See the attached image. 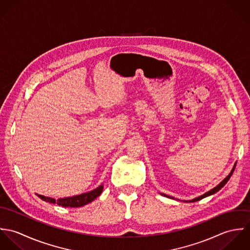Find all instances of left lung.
<instances>
[{
  "instance_id": "8db88e82",
  "label": "left lung",
  "mask_w": 250,
  "mask_h": 250,
  "mask_svg": "<svg viewBox=\"0 0 250 250\" xmlns=\"http://www.w3.org/2000/svg\"><path fill=\"white\" fill-rule=\"evenodd\" d=\"M236 167V166H235ZM235 167H233V169H232V171H231V173L226 177V178L224 179L219 185H217L215 188H214L213 189H211L210 191H208V192H206L205 194H203V195H201V196H199V197H197V198H195V199H192L191 201L192 202H195V201H198V200H200V199H202V198H204V197H207V196H209V195H212V194H214L215 192H217L221 188H223L224 186H225V184L228 182V180L230 179V177L232 176V174H233V172H234V170H235ZM165 196H167V195H166V194H164ZM167 197H170V196H167ZM170 198H172V197H170Z\"/></svg>"
}]
</instances>
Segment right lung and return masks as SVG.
I'll return each mask as SVG.
<instances>
[{"label":"right lung","instance_id":"add662e5","mask_svg":"<svg viewBox=\"0 0 250 250\" xmlns=\"http://www.w3.org/2000/svg\"><path fill=\"white\" fill-rule=\"evenodd\" d=\"M103 191V186L98 187L96 189H93L89 192L86 193H83L80 195H76V196H72V197H65V198H60L58 200L51 198V197H46L43 195H38L39 198H41L42 200L49 202V203H57L60 206L62 207H71V208H77V207H82L85 204L90 203L91 201H93L95 198H97Z\"/></svg>","mask_w":250,"mask_h":250}]
</instances>
